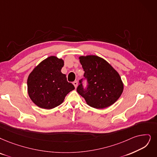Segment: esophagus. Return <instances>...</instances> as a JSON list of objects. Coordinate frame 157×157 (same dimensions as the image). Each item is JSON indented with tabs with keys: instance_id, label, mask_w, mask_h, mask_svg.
<instances>
[{
	"instance_id": "obj_1",
	"label": "esophagus",
	"mask_w": 157,
	"mask_h": 157,
	"mask_svg": "<svg viewBox=\"0 0 157 157\" xmlns=\"http://www.w3.org/2000/svg\"><path fill=\"white\" fill-rule=\"evenodd\" d=\"M73 85H74V86H75V88H77V85H78V82H77V81H74V82H73Z\"/></svg>"
}]
</instances>
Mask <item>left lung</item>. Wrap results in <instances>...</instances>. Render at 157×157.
Instances as JSON below:
<instances>
[{"mask_svg": "<svg viewBox=\"0 0 157 157\" xmlns=\"http://www.w3.org/2000/svg\"><path fill=\"white\" fill-rule=\"evenodd\" d=\"M84 78L79 80L77 91L91 107L103 109L114 104L122 93L124 85L118 72L98 56L80 57ZM86 79L87 86H83Z\"/></svg>", "mask_w": 157, "mask_h": 157, "instance_id": "8db88e82", "label": "left lung"}]
</instances>
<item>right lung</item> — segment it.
Listing matches in <instances>:
<instances>
[{
	"label": "right lung",
	"instance_id": "1",
	"mask_svg": "<svg viewBox=\"0 0 157 157\" xmlns=\"http://www.w3.org/2000/svg\"><path fill=\"white\" fill-rule=\"evenodd\" d=\"M63 66V60L52 56L42 61L29 74L28 91L37 106L53 109L63 102L67 94L75 89L61 72Z\"/></svg>",
	"mask_w": 157,
	"mask_h": 157
}]
</instances>
